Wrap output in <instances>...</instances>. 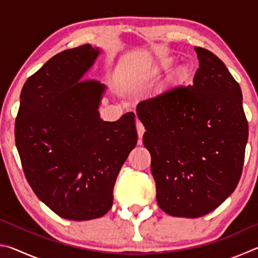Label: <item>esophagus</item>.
I'll return each instance as SVG.
<instances>
[{
  "label": "esophagus",
  "mask_w": 258,
  "mask_h": 258,
  "mask_svg": "<svg viewBox=\"0 0 258 258\" xmlns=\"http://www.w3.org/2000/svg\"><path fill=\"white\" fill-rule=\"evenodd\" d=\"M137 131H138V135H139V139H140V141H139V143L140 145H141V139H142V137H143V134H145V126H143L141 123H140V121H137Z\"/></svg>",
  "instance_id": "34e87169"
}]
</instances>
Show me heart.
I'll return each instance as SVG.
<instances>
[{
  "instance_id": "heart-1",
  "label": "heart",
  "mask_w": 258,
  "mask_h": 258,
  "mask_svg": "<svg viewBox=\"0 0 258 258\" xmlns=\"http://www.w3.org/2000/svg\"><path fill=\"white\" fill-rule=\"evenodd\" d=\"M172 63H173L172 59L163 60L160 62V67L163 69H168L169 67L172 66ZM187 74H189V73H187V69L184 68V67H181V68H178V71L176 73V77L178 78V80H183V78H185L187 76Z\"/></svg>"
}]
</instances>
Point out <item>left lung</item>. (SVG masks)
<instances>
[{"mask_svg":"<svg viewBox=\"0 0 258 258\" xmlns=\"http://www.w3.org/2000/svg\"><path fill=\"white\" fill-rule=\"evenodd\" d=\"M195 50L199 68L194 84L167 90L137 107L158 206L187 218L213 212L235 190L248 140L237 81L211 51Z\"/></svg>","mask_w":258,"mask_h":258,"instance_id":"obj_1","label":"left lung"}]
</instances>
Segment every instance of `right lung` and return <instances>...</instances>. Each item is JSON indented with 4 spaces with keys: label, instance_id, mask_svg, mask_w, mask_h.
<instances>
[{
    "label": "right lung",
    "instance_id": "right-lung-1",
    "mask_svg": "<svg viewBox=\"0 0 258 258\" xmlns=\"http://www.w3.org/2000/svg\"><path fill=\"white\" fill-rule=\"evenodd\" d=\"M99 53L90 44L60 52L20 94L15 138L25 176L38 199L66 220L108 213L117 175L138 142L134 113L102 120L106 87L83 80Z\"/></svg>",
    "mask_w": 258,
    "mask_h": 258
}]
</instances>
